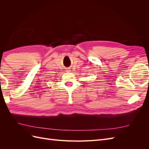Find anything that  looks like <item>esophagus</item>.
I'll list each match as a JSON object with an SVG mask.
<instances>
[{
    "mask_svg": "<svg viewBox=\"0 0 149 149\" xmlns=\"http://www.w3.org/2000/svg\"><path fill=\"white\" fill-rule=\"evenodd\" d=\"M66 72H70V69H67L66 70Z\"/></svg>",
    "mask_w": 149,
    "mask_h": 149,
    "instance_id": "obj_1",
    "label": "esophagus"
}]
</instances>
